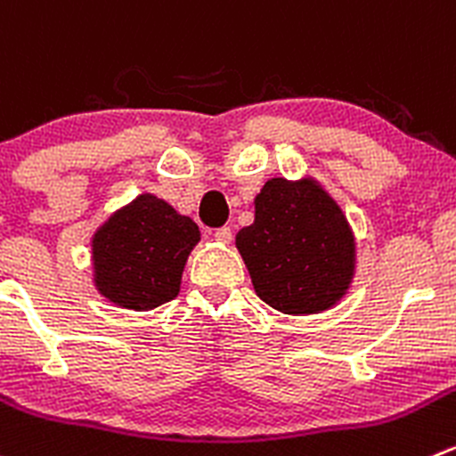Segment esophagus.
I'll return each instance as SVG.
<instances>
[{"label": "esophagus", "mask_w": 456, "mask_h": 456, "mask_svg": "<svg viewBox=\"0 0 456 456\" xmlns=\"http://www.w3.org/2000/svg\"><path fill=\"white\" fill-rule=\"evenodd\" d=\"M214 238L218 242H224V245H227V242H232V229H229V227H218L214 232Z\"/></svg>", "instance_id": "esophagus-1"}]
</instances>
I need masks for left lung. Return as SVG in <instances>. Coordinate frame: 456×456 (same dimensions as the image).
<instances>
[{
    "label": "left lung",
    "instance_id": "obj_1",
    "mask_svg": "<svg viewBox=\"0 0 456 456\" xmlns=\"http://www.w3.org/2000/svg\"><path fill=\"white\" fill-rule=\"evenodd\" d=\"M254 205L236 247L256 294L282 314L334 307L354 276V236L334 198L312 178H272Z\"/></svg>",
    "mask_w": 456,
    "mask_h": 456
}]
</instances>
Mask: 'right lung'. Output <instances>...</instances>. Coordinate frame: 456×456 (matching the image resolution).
<instances>
[{
    "label": "right lung",
    "mask_w": 456,
    "mask_h": 456,
    "mask_svg": "<svg viewBox=\"0 0 456 456\" xmlns=\"http://www.w3.org/2000/svg\"><path fill=\"white\" fill-rule=\"evenodd\" d=\"M200 240L198 224L142 193L93 236L95 287L125 309H153L178 296L184 263Z\"/></svg>",
    "instance_id": "add662e5"
}]
</instances>
